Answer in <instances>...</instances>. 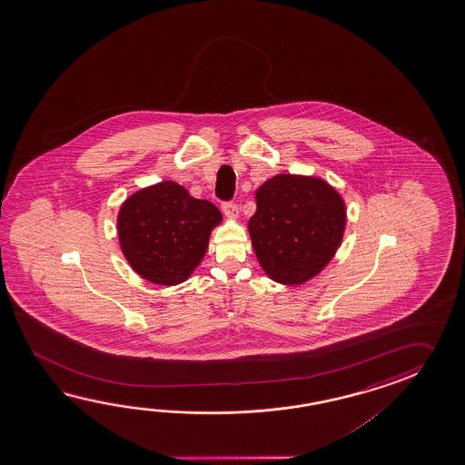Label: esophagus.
Wrapping results in <instances>:
<instances>
[{
	"instance_id": "obj_1",
	"label": "esophagus",
	"mask_w": 465,
	"mask_h": 465,
	"mask_svg": "<svg viewBox=\"0 0 465 465\" xmlns=\"http://www.w3.org/2000/svg\"><path fill=\"white\" fill-rule=\"evenodd\" d=\"M223 213L231 219H236L239 216V208L236 203H224L223 204Z\"/></svg>"
}]
</instances>
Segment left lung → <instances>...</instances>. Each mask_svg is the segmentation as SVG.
<instances>
[{
  "label": "left lung",
  "instance_id": "obj_1",
  "mask_svg": "<svg viewBox=\"0 0 465 465\" xmlns=\"http://www.w3.org/2000/svg\"><path fill=\"white\" fill-rule=\"evenodd\" d=\"M256 206L247 228L259 264L276 282H306L341 246L346 204L324 179L277 174L257 189Z\"/></svg>",
  "mask_w": 465,
  "mask_h": 465
}]
</instances>
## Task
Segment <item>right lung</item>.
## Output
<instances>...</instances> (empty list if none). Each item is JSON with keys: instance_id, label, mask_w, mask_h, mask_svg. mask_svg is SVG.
<instances>
[{"instance_id": "add662e5", "label": "right lung", "mask_w": 465, "mask_h": 465, "mask_svg": "<svg viewBox=\"0 0 465 465\" xmlns=\"http://www.w3.org/2000/svg\"><path fill=\"white\" fill-rule=\"evenodd\" d=\"M223 221L206 199L193 198L174 181L131 194L118 214L119 244L139 276L161 286L184 282L208 251Z\"/></svg>"}]
</instances>
